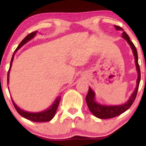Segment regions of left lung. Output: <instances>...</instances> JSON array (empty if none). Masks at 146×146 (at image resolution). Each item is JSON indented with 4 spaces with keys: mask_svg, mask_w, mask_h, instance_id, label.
<instances>
[{
    "mask_svg": "<svg viewBox=\"0 0 146 146\" xmlns=\"http://www.w3.org/2000/svg\"><path fill=\"white\" fill-rule=\"evenodd\" d=\"M115 29L118 31L119 30H123L121 27L117 26V25H114ZM122 38L128 42V43L130 44V47L132 49L134 56H135V64H136L137 71L138 73V78L137 80V86L134 92L128 102H125L124 104L119 105V106H106L102 105L100 104H98V102L95 101V92L89 87L88 89V93L86 97V102L88 106V108H89L90 111L94 115L95 117L100 119H110L113 118L117 116H119L121 114L124 113L131 106L133 102H135V98L137 97V91H138L139 86V82L141 80V71L140 67L138 63V54H137V48L134 45L133 43L130 41V38H129L128 35L127 34L125 31L122 33Z\"/></svg>",
    "mask_w": 146,
    "mask_h": 146,
    "instance_id": "1",
    "label": "left lung"
}]
</instances>
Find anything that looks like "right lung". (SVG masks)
Here are the masks:
<instances>
[{
  "label": "right lung",
  "mask_w": 146,
  "mask_h": 146,
  "mask_svg": "<svg viewBox=\"0 0 146 146\" xmlns=\"http://www.w3.org/2000/svg\"><path fill=\"white\" fill-rule=\"evenodd\" d=\"M38 31H33V32L29 33L27 36L23 40L21 41V42L20 43V44L18 45V47L16 48V51L14 52L17 51L21 46H23L25 44H26L28 41H29L31 38H33V37L36 35V33ZM15 53L13 54L12 58L11 60V62H10V66L9 69L7 73V84L9 83V71L10 68L11 67V65H12V62L14 60V56ZM60 99H61V97L58 96V98H56V100H55V102H53V104H52L51 107L47 108L46 110H44L42 112H40V113H29V112H26L25 110L21 109L19 107H18V106L14 103V102L12 100V103L14 104L15 108H16V111L18 112L20 115H21L22 117H23L24 118H26L27 119L31 120V121H34V122H45V121H48L50 120H51L53 118V117L55 116V114L56 113L57 108H58V105H59Z\"/></svg>",
  "instance_id": "obj_1"
}]
</instances>
